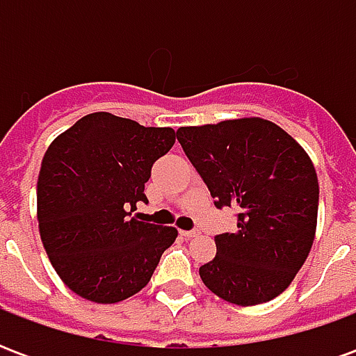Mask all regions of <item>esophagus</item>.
Wrapping results in <instances>:
<instances>
[{
	"mask_svg": "<svg viewBox=\"0 0 356 356\" xmlns=\"http://www.w3.org/2000/svg\"><path fill=\"white\" fill-rule=\"evenodd\" d=\"M181 236H185V238H194V236H198V231L194 229V231H181Z\"/></svg>",
	"mask_w": 356,
	"mask_h": 356,
	"instance_id": "1",
	"label": "esophagus"
}]
</instances>
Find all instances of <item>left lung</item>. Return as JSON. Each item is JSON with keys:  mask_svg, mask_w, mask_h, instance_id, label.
<instances>
[{"mask_svg": "<svg viewBox=\"0 0 356 356\" xmlns=\"http://www.w3.org/2000/svg\"><path fill=\"white\" fill-rule=\"evenodd\" d=\"M177 140L217 208L238 209V231L217 234L202 282L240 307L280 296L316 234L318 179L309 154L282 127L255 116L179 127Z\"/></svg>", "mask_w": 356, "mask_h": 356, "instance_id": "8db88e82", "label": "left lung"}]
</instances>
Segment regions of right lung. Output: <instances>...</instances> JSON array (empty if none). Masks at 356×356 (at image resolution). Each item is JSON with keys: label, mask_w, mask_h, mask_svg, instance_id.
<instances>
[{"label": "right lung", "mask_w": 356, "mask_h": 356, "mask_svg": "<svg viewBox=\"0 0 356 356\" xmlns=\"http://www.w3.org/2000/svg\"><path fill=\"white\" fill-rule=\"evenodd\" d=\"M175 145L171 127H145L93 112L45 150L38 177V227L60 280L93 303H120L150 280L175 227L129 217L145 183Z\"/></svg>", "instance_id": "right-lung-1"}]
</instances>
